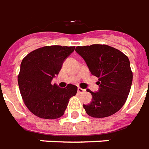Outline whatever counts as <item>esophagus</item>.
I'll list each match as a JSON object with an SVG mask.
<instances>
[{
  "instance_id": "34e87169",
  "label": "esophagus",
  "mask_w": 149,
  "mask_h": 149,
  "mask_svg": "<svg viewBox=\"0 0 149 149\" xmlns=\"http://www.w3.org/2000/svg\"><path fill=\"white\" fill-rule=\"evenodd\" d=\"M85 92V89H83V88H78V92L79 93H84V92Z\"/></svg>"
}]
</instances>
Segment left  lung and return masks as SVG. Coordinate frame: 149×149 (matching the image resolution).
I'll list each match as a JSON object with an SVG mask.
<instances>
[{"label":"left lung","mask_w":149,"mask_h":149,"mask_svg":"<svg viewBox=\"0 0 149 149\" xmlns=\"http://www.w3.org/2000/svg\"><path fill=\"white\" fill-rule=\"evenodd\" d=\"M92 74L98 78L99 89L92 94L85 111L93 118H105L123 106L131 90L133 74L128 57L118 49L106 45L78 46L75 49Z\"/></svg>","instance_id":"1"}]
</instances>
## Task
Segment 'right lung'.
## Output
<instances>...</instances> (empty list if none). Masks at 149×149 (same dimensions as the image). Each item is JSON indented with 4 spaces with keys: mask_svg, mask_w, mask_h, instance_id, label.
Instances as JSON below:
<instances>
[{
    "mask_svg": "<svg viewBox=\"0 0 149 149\" xmlns=\"http://www.w3.org/2000/svg\"><path fill=\"white\" fill-rule=\"evenodd\" d=\"M74 47L45 46L27 54L22 61L18 83L26 106L33 114L45 119H55L64 114L69 100L77 92L75 85L65 88L52 84L65 60Z\"/></svg>",
    "mask_w": 149,
    "mask_h": 149,
    "instance_id": "1",
    "label": "right lung"
}]
</instances>
